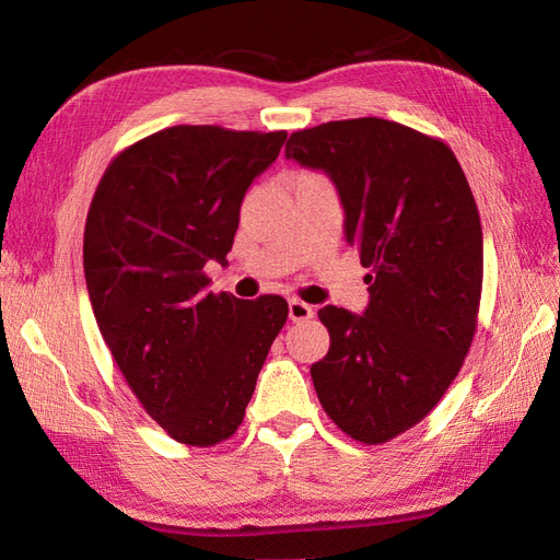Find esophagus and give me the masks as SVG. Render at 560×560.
Wrapping results in <instances>:
<instances>
[{
	"label": "esophagus",
	"mask_w": 560,
	"mask_h": 560,
	"mask_svg": "<svg viewBox=\"0 0 560 560\" xmlns=\"http://www.w3.org/2000/svg\"><path fill=\"white\" fill-rule=\"evenodd\" d=\"M315 315V308L308 306V303H303L299 299L290 301V319L294 322H303V319H311Z\"/></svg>",
	"instance_id": "esophagus-1"
}]
</instances>
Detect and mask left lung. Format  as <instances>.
Returning a JSON list of instances; mask_svg holds the SVG:
<instances>
[{"label": "left lung", "mask_w": 560, "mask_h": 560, "mask_svg": "<svg viewBox=\"0 0 560 560\" xmlns=\"http://www.w3.org/2000/svg\"><path fill=\"white\" fill-rule=\"evenodd\" d=\"M284 156L319 167L371 273L364 315L325 306L329 352L311 366L325 413L360 444L425 418L460 374L479 319L483 233L446 142L364 116L292 132Z\"/></svg>", "instance_id": "8db88e82"}]
</instances>
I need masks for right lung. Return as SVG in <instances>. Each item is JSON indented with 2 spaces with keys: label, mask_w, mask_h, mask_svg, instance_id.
Returning a JSON list of instances; mask_svg holds the SVG:
<instances>
[{
  "label": "right lung",
  "mask_w": 560,
  "mask_h": 560,
  "mask_svg": "<svg viewBox=\"0 0 560 560\" xmlns=\"http://www.w3.org/2000/svg\"><path fill=\"white\" fill-rule=\"evenodd\" d=\"M287 132L173 126L118 151L83 231V273L100 334L142 409L186 446L226 442L290 306L210 292L252 179Z\"/></svg>",
  "instance_id": "1"
}]
</instances>
